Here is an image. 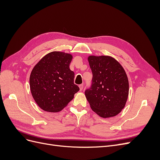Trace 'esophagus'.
Returning <instances> with one entry per match:
<instances>
[{
    "instance_id": "34e87169",
    "label": "esophagus",
    "mask_w": 160,
    "mask_h": 160,
    "mask_svg": "<svg viewBox=\"0 0 160 160\" xmlns=\"http://www.w3.org/2000/svg\"><path fill=\"white\" fill-rule=\"evenodd\" d=\"M79 88H80V90H81V91L83 90V84L79 85Z\"/></svg>"
}]
</instances>
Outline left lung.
Here are the masks:
<instances>
[{
    "label": "left lung",
    "instance_id": "obj_1",
    "mask_svg": "<svg viewBox=\"0 0 160 160\" xmlns=\"http://www.w3.org/2000/svg\"><path fill=\"white\" fill-rule=\"evenodd\" d=\"M93 77L85 94L91 108L104 118L113 117L125 107L129 93L126 73L119 62L109 56L88 58Z\"/></svg>",
    "mask_w": 160,
    "mask_h": 160
}]
</instances>
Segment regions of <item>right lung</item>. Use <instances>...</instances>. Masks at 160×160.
Instances as JSON below:
<instances>
[{"instance_id": "obj_1", "label": "right lung", "mask_w": 160, "mask_h": 160, "mask_svg": "<svg viewBox=\"0 0 160 160\" xmlns=\"http://www.w3.org/2000/svg\"><path fill=\"white\" fill-rule=\"evenodd\" d=\"M72 56L54 51L42 57L30 76V88L35 102L49 112H58L74 98L79 88L69 68Z\"/></svg>"}]
</instances>
